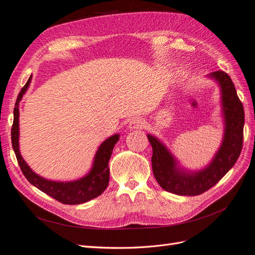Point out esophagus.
Segmentation results:
<instances>
[{"mask_svg":"<svg viewBox=\"0 0 255 255\" xmlns=\"http://www.w3.org/2000/svg\"><path fill=\"white\" fill-rule=\"evenodd\" d=\"M143 123H144V121L141 118H133L129 121L128 127L130 129H139V128H143Z\"/></svg>","mask_w":255,"mask_h":255,"instance_id":"1","label":"esophagus"}]
</instances>
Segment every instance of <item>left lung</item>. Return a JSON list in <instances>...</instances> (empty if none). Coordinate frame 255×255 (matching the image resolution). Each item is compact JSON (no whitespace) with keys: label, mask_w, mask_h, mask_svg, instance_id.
<instances>
[{"label":"left lung","mask_w":255,"mask_h":255,"mask_svg":"<svg viewBox=\"0 0 255 255\" xmlns=\"http://www.w3.org/2000/svg\"><path fill=\"white\" fill-rule=\"evenodd\" d=\"M221 88L222 111L226 129L221 146L212 163L199 171L185 170L176 165L172 154L157 138L148 135L152 145V169L159 186L180 196H198L217 184L238 159L243 149L245 112L234 84L225 71L210 74Z\"/></svg>","instance_id":"8db88e82"}]
</instances>
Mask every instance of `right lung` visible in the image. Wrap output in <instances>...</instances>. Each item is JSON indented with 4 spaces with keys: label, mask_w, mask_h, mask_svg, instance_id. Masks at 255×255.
<instances>
[{
    "label": "right lung",
    "mask_w": 255,
    "mask_h": 255,
    "mask_svg": "<svg viewBox=\"0 0 255 255\" xmlns=\"http://www.w3.org/2000/svg\"><path fill=\"white\" fill-rule=\"evenodd\" d=\"M30 80H32V75L29 76L28 81L19 92L13 109V123L11 127L12 149L16 154L22 173L35 187L64 204H81L99 197L104 192L110 182L109 161L114 146L119 140V135L116 134L102 142L96 153L94 166L90 172L80 180L72 182H54L36 174L22 158L19 151V102L28 88Z\"/></svg>",
    "instance_id": "obj_1"
}]
</instances>
